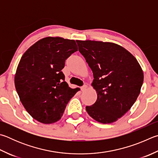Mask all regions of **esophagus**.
<instances>
[{
  "label": "esophagus",
  "mask_w": 158,
  "mask_h": 158,
  "mask_svg": "<svg viewBox=\"0 0 158 158\" xmlns=\"http://www.w3.org/2000/svg\"><path fill=\"white\" fill-rule=\"evenodd\" d=\"M86 88H87V85H83V86H81V91H84V90H85V89H86Z\"/></svg>",
  "instance_id": "esophagus-1"
}]
</instances>
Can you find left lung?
I'll use <instances>...</instances> for the list:
<instances>
[{"label": "left lung", "instance_id": "obj_1", "mask_svg": "<svg viewBox=\"0 0 158 158\" xmlns=\"http://www.w3.org/2000/svg\"><path fill=\"white\" fill-rule=\"evenodd\" d=\"M79 51L93 73L97 93L94 104L85 107L91 117L110 124L131 109L140 93L144 74L133 54L110 42L79 41Z\"/></svg>", "mask_w": 158, "mask_h": 158}]
</instances>
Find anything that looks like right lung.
<instances>
[{
  "label": "right lung",
  "mask_w": 158,
  "mask_h": 158,
  "mask_svg": "<svg viewBox=\"0 0 158 158\" xmlns=\"http://www.w3.org/2000/svg\"><path fill=\"white\" fill-rule=\"evenodd\" d=\"M77 49L74 40L50 36L35 43L22 56L14 77L16 90L27 113L38 122L59 121L79 90L68 86L61 72L65 60Z\"/></svg>",
  "instance_id": "right-lung-1"
}]
</instances>
